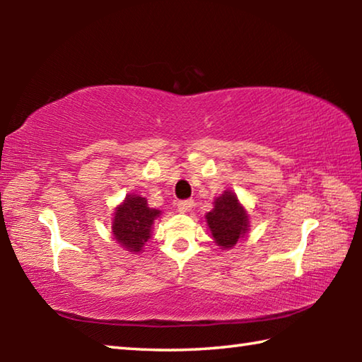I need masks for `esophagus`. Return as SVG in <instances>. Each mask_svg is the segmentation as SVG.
<instances>
[{
	"mask_svg": "<svg viewBox=\"0 0 362 362\" xmlns=\"http://www.w3.org/2000/svg\"><path fill=\"white\" fill-rule=\"evenodd\" d=\"M193 207V201L192 199H185V201H179V204H177V209L180 212H188L192 211Z\"/></svg>",
	"mask_w": 362,
	"mask_h": 362,
	"instance_id": "esophagus-1",
	"label": "esophagus"
}]
</instances>
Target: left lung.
<instances>
[{"label":"left lung","instance_id":"1","mask_svg":"<svg viewBox=\"0 0 362 362\" xmlns=\"http://www.w3.org/2000/svg\"><path fill=\"white\" fill-rule=\"evenodd\" d=\"M206 222L212 233L214 241L222 249H231L246 236L249 230V214L231 189L214 201V209L206 214Z\"/></svg>","mask_w":362,"mask_h":362}]
</instances>
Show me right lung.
<instances>
[{"label":"right lung","instance_id":"right-lung-1","mask_svg":"<svg viewBox=\"0 0 362 362\" xmlns=\"http://www.w3.org/2000/svg\"><path fill=\"white\" fill-rule=\"evenodd\" d=\"M161 211L148 207L144 196L127 194L115 209L113 236L129 252L139 254L151 238V226Z\"/></svg>","mask_w":362,"mask_h":362}]
</instances>
